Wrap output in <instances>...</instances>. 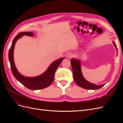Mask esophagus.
Masks as SVG:
<instances>
[{
  "mask_svg": "<svg viewBox=\"0 0 123 123\" xmlns=\"http://www.w3.org/2000/svg\"><path fill=\"white\" fill-rule=\"evenodd\" d=\"M73 56V54L71 53H69L66 55V57L68 58H72Z\"/></svg>",
  "mask_w": 123,
  "mask_h": 123,
  "instance_id": "34e87169",
  "label": "esophagus"
}]
</instances>
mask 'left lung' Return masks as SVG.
Listing matches in <instances>:
<instances>
[{"label": "left lung", "instance_id": "left-lung-1", "mask_svg": "<svg viewBox=\"0 0 123 123\" xmlns=\"http://www.w3.org/2000/svg\"><path fill=\"white\" fill-rule=\"evenodd\" d=\"M113 43L116 48L117 54V49L116 44L114 42H113ZM71 64L72 66L74 80L79 86L88 90H97L105 85V84L102 85H95L86 80L81 73L80 62L79 60L75 58H72L71 59Z\"/></svg>", "mask_w": 123, "mask_h": 123}]
</instances>
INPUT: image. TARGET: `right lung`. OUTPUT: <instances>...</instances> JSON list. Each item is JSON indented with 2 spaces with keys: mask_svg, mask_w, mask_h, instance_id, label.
<instances>
[{
  "mask_svg": "<svg viewBox=\"0 0 123 123\" xmlns=\"http://www.w3.org/2000/svg\"><path fill=\"white\" fill-rule=\"evenodd\" d=\"M23 35H27L29 36H34L32 32H20L18 33L15 37L14 38L9 52V59L10 62L11 70H12L13 75L21 84L30 90H36L47 88L53 82L56 71L59 65L61 64L64 58L62 57L53 62L46 71L41 74L40 75L33 77H25L22 75L18 71L15 65L13 53L16 42L18 39L21 38Z\"/></svg>",
  "mask_w": 123,
  "mask_h": 123,
  "instance_id": "add662e5",
  "label": "right lung"
}]
</instances>
